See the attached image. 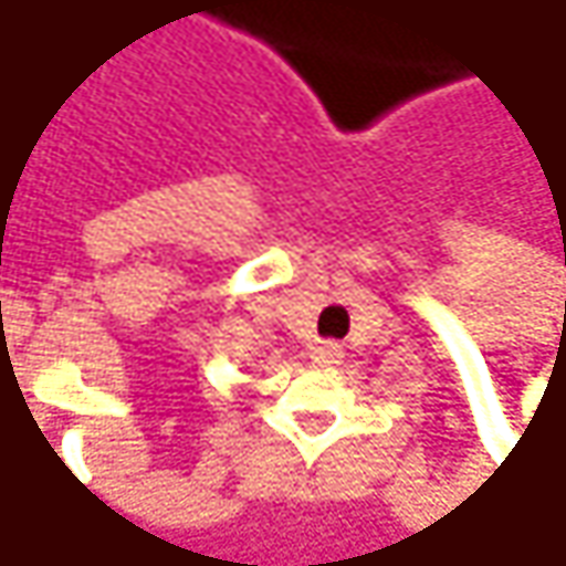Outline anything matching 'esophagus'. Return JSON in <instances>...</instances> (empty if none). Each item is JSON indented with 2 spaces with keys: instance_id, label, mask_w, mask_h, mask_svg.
I'll return each instance as SVG.
<instances>
[{
  "instance_id": "1",
  "label": "esophagus",
  "mask_w": 566,
  "mask_h": 566,
  "mask_svg": "<svg viewBox=\"0 0 566 566\" xmlns=\"http://www.w3.org/2000/svg\"><path fill=\"white\" fill-rule=\"evenodd\" d=\"M312 359L324 361V365H334V361L343 359V349H339V343H334V339H324V343H317L315 349H312Z\"/></svg>"
}]
</instances>
